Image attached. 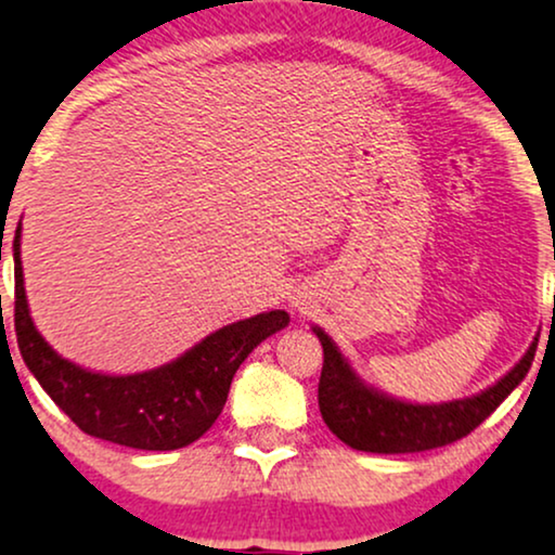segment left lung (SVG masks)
I'll return each mask as SVG.
<instances>
[{
  "label": "left lung",
  "instance_id": "1",
  "mask_svg": "<svg viewBox=\"0 0 555 555\" xmlns=\"http://www.w3.org/2000/svg\"><path fill=\"white\" fill-rule=\"evenodd\" d=\"M322 343L318 402L325 425L343 443L366 453H420L466 438L528 376L538 338L507 376L481 395L443 404H412L366 387L325 330L314 327Z\"/></svg>",
  "mask_w": 555,
  "mask_h": 555
}]
</instances>
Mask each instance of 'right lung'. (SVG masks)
<instances>
[{"label": "right lung", "mask_w": 555, "mask_h": 555, "mask_svg": "<svg viewBox=\"0 0 555 555\" xmlns=\"http://www.w3.org/2000/svg\"><path fill=\"white\" fill-rule=\"evenodd\" d=\"M15 230V333L25 366L79 430L138 451H177L202 438L228 402L235 371L258 343L289 325L284 310L220 327L166 366L130 376L94 374L61 359L27 310Z\"/></svg>", "instance_id": "right-lung-1"}]
</instances>
